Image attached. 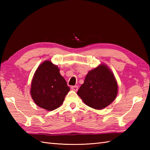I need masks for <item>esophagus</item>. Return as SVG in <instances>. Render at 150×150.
<instances>
[{"mask_svg": "<svg viewBox=\"0 0 150 150\" xmlns=\"http://www.w3.org/2000/svg\"><path fill=\"white\" fill-rule=\"evenodd\" d=\"M71 88L72 90L75 91H77L78 90V86H73L71 87Z\"/></svg>", "mask_w": 150, "mask_h": 150, "instance_id": "obj_1", "label": "esophagus"}]
</instances>
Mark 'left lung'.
<instances>
[{
	"mask_svg": "<svg viewBox=\"0 0 150 150\" xmlns=\"http://www.w3.org/2000/svg\"><path fill=\"white\" fill-rule=\"evenodd\" d=\"M118 94V84L109 67L100 64L89 71L77 95L89 107L102 110L113 103Z\"/></svg>",
	"mask_w": 150,
	"mask_h": 150,
	"instance_id": "obj_1",
	"label": "left lung"
}]
</instances>
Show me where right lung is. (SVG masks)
I'll use <instances>...</instances> for the list:
<instances>
[{
    "label": "right lung",
    "mask_w": 150,
    "mask_h": 150,
    "mask_svg": "<svg viewBox=\"0 0 150 150\" xmlns=\"http://www.w3.org/2000/svg\"><path fill=\"white\" fill-rule=\"evenodd\" d=\"M58 66L45 60L38 67L31 81L30 94L37 106L53 111L61 106L69 88Z\"/></svg>",
    "instance_id": "add662e5"
}]
</instances>
